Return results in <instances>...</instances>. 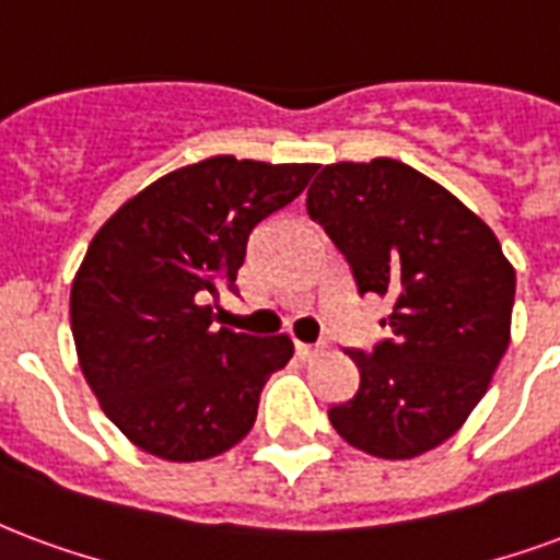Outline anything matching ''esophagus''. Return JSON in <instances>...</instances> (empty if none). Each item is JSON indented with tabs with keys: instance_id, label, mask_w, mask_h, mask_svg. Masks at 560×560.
I'll return each instance as SVG.
<instances>
[{
	"instance_id": "1",
	"label": "esophagus",
	"mask_w": 560,
	"mask_h": 560,
	"mask_svg": "<svg viewBox=\"0 0 560 560\" xmlns=\"http://www.w3.org/2000/svg\"><path fill=\"white\" fill-rule=\"evenodd\" d=\"M317 353H320V347H317V343L296 341V355H300V359H312V355H317Z\"/></svg>"
}]
</instances>
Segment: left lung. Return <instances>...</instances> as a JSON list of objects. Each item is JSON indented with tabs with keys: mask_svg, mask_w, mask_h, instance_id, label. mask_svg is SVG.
<instances>
[{
	"mask_svg": "<svg viewBox=\"0 0 560 560\" xmlns=\"http://www.w3.org/2000/svg\"><path fill=\"white\" fill-rule=\"evenodd\" d=\"M308 217L341 252L355 291L388 296L385 338L350 359L359 388L329 407L353 448L409 459L454 436L511 341L516 272L469 207L388 156L326 165Z\"/></svg>",
	"mask_w": 560,
	"mask_h": 560,
	"instance_id": "1",
	"label": "left lung"
}]
</instances>
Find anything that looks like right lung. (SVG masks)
<instances>
[{
  "mask_svg": "<svg viewBox=\"0 0 560 560\" xmlns=\"http://www.w3.org/2000/svg\"><path fill=\"white\" fill-rule=\"evenodd\" d=\"M314 172L210 156L142 189L91 240L70 329L91 392L132 445L196 463L252 430L293 343L213 326L201 302L237 291L252 231L300 198Z\"/></svg>",
  "mask_w": 560,
  "mask_h": 560,
  "instance_id": "obj_1",
  "label": "right lung"
}]
</instances>
